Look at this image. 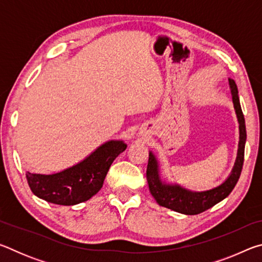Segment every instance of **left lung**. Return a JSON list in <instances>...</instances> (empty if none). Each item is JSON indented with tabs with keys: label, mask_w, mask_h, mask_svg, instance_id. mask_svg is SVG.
I'll list each match as a JSON object with an SVG mask.
<instances>
[{
	"label": "left lung",
	"mask_w": 262,
	"mask_h": 262,
	"mask_svg": "<svg viewBox=\"0 0 262 262\" xmlns=\"http://www.w3.org/2000/svg\"><path fill=\"white\" fill-rule=\"evenodd\" d=\"M230 91L232 96V103L234 112L237 115L239 123V142L237 157L233 167L228 178L221 185L207 190H190L183 186L171 183L166 178H163L161 173L159 162L151 150L149 151V162L147 167V180L149 190L159 206L168 208L177 212L185 215H196L203 212L217 203L224 200L232 192L237 181L241 177V172L244 163V151H245L246 142V127L245 119L242 112L241 103H239L238 89L233 79L229 78Z\"/></svg>",
	"instance_id": "8db88e82"
}]
</instances>
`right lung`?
Returning a JSON list of instances; mask_svg holds the SVG:
<instances>
[{
  "label": "right lung",
  "instance_id": "add662e5",
  "mask_svg": "<svg viewBox=\"0 0 262 262\" xmlns=\"http://www.w3.org/2000/svg\"><path fill=\"white\" fill-rule=\"evenodd\" d=\"M127 144L123 140L104 142L74 165L51 174L26 173L35 196L60 206H75L88 201L103 187L110 166Z\"/></svg>",
  "mask_w": 262,
  "mask_h": 262
}]
</instances>
